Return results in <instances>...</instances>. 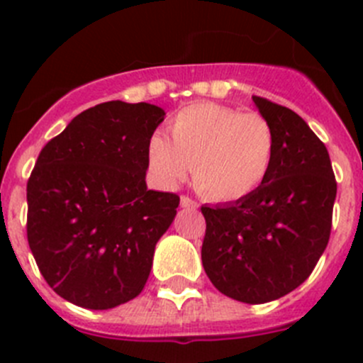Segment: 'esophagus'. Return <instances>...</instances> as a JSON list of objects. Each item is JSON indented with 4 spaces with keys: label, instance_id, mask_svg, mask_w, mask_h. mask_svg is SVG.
Wrapping results in <instances>:
<instances>
[{
    "label": "esophagus",
    "instance_id": "obj_1",
    "mask_svg": "<svg viewBox=\"0 0 363 363\" xmlns=\"http://www.w3.org/2000/svg\"><path fill=\"white\" fill-rule=\"evenodd\" d=\"M181 207L182 208H196L199 207V203H196L195 200L189 199V196H181Z\"/></svg>",
    "mask_w": 363,
    "mask_h": 363
}]
</instances>
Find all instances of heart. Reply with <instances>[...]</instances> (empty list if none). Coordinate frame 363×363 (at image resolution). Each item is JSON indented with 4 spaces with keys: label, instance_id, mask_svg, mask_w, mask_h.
<instances>
[{
    "label": "heart",
    "instance_id": "b5f03b06",
    "mask_svg": "<svg viewBox=\"0 0 363 363\" xmlns=\"http://www.w3.org/2000/svg\"><path fill=\"white\" fill-rule=\"evenodd\" d=\"M170 138H149L147 161L163 188H175L193 167V184L205 199L237 202L265 182L276 155V133L262 113L202 101L175 113Z\"/></svg>",
    "mask_w": 363,
    "mask_h": 363
}]
</instances>
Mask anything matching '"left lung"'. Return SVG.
I'll return each mask as SVG.
<instances>
[{"label": "left lung", "mask_w": 363, "mask_h": 363, "mask_svg": "<svg viewBox=\"0 0 363 363\" xmlns=\"http://www.w3.org/2000/svg\"><path fill=\"white\" fill-rule=\"evenodd\" d=\"M272 124L276 155L251 196L203 205L202 263L223 295L265 303L298 288L330 239L337 184L323 142L294 111L252 96Z\"/></svg>", "instance_id": "obj_1"}]
</instances>
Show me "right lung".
<instances>
[{
    "mask_svg": "<svg viewBox=\"0 0 363 363\" xmlns=\"http://www.w3.org/2000/svg\"><path fill=\"white\" fill-rule=\"evenodd\" d=\"M164 111L107 101L87 108L40 152L28 181V242L57 295L105 311L144 290L155 247L179 207L147 189V144Z\"/></svg>",
    "mask_w": 363,
    "mask_h": 363,
    "instance_id": "add662e5",
    "label": "right lung"
}]
</instances>
